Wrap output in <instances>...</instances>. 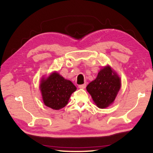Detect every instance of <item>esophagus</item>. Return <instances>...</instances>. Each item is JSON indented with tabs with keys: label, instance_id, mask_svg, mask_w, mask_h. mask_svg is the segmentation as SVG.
<instances>
[{
	"label": "esophagus",
	"instance_id": "obj_1",
	"mask_svg": "<svg viewBox=\"0 0 153 153\" xmlns=\"http://www.w3.org/2000/svg\"><path fill=\"white\" fill-rule=\"evenodd\" d=\"M86 84H82V85H79V86H78V87L79 88H81V89L85 88H86Z\"/></svg>",
	"mask_w": 153,
	"mask_h": 153
}]
</instances>
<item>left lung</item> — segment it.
I'll use <instances>...</instances> for the list:
<instances>
[{
  "instance_id": "left-lung-1",
  "label": "left lung",
  "mask_w": 153,
  "mask_h": 153,
  "mask_svg": "<svg viewBox=\"0 0 153 153\" xmlns=\"http://www.w3.org/2000/svg\"><path fill=\"white\" fill-rule=\"evenodd\" d=\"M120 87V77L108 66L99 71L97 78L88 85L86 89L98 107L104 108L113 103Z\"/></svg>"
}]
</instances>
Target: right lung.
Returning a JSON list of instances; mask_svg holds the SVG:
<instances>
[{"label": "right lung", "mask_w": 153, "mask_h": 153, "mask_svg": "<svg viewBox=\"0 0 153 153\" xmlns=\"http://www.w3.org/2000/svg\"><path fill=\"white\" fill-rule=\"evenodd\" d=\"M40 90L45 105L59 110L67 105L76 87L71 81L65 79L57 73H53L47 79L42 80Z\"/></svg>", "instance_id": "right-lung-1"}]
</instances>
